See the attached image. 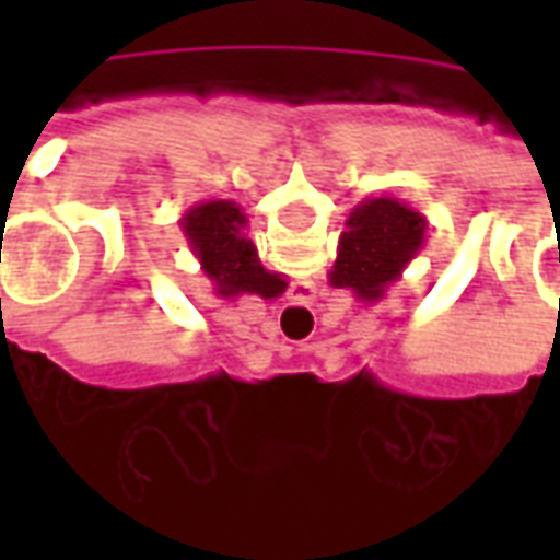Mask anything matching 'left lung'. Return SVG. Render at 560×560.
<instances>
[{"label": "left lung", "instance_id": "left-lung-1", "mask_svg": "<svg viewBox=\"0 0 560 560\" xmlns=\"http://www.w3.org/2000/svg\"><path fill=\"white\" fill-rule=\"evenodd\" d=\"M429 221L399 197H365L351 209L329 269L332 288H348L360 303H381L425 245Z\"/></svg>", "mask_w": 560, "mask_h": 560}]
</instances>
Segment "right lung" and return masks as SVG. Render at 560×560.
Here are the masks:
<instances>
[{"instance_id":"add662e5","label":"right lung","mask_w":560,"mask_h":560,"mask_svg":"<svg viewBox=\"0 0 560 560\" xmlns=\"http://www.w3.org/2000/svg\"><path fill=\"white\" fill-rule=\"evenodd\" d=\"M179 228L219 296L257 293L264 300H272L288 288L281 272H269L260 264L255 243L245 233L248 219L240 203L219 197L200 200L179 219Z\"/></svg>"}]
</instances>
